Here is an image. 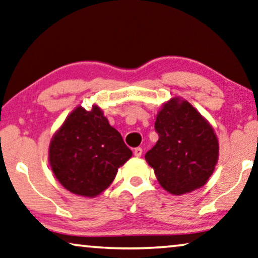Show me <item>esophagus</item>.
Here are the masks:
<instances>
[{
	"mask_svg": "<svg viewBox=\"0 0 258 258\" xmlns=\"http://www.w3.org/2000/svg\"><path fill=\"white\" fill-rule=\"evenodd\" d=\"M134 156H137V157H140L141 155H142V148L141 147H137V148H134Z\"/></svg>",
	"mask_w": 258,
	"mask_h": 258,
	"instance_id": "esophagus-1",
	"label": "esophagus"
}]
</instances>
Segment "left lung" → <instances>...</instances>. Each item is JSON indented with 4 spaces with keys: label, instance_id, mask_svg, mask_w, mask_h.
I'll list each match as a JSON object with an SVG mask.
<instances>
[{
    "label": "left lung",
    "instance_id": "left-lung-1",
    "mask_svg": "<svg viewBox=\"0 0 258 258\" xmlns=\"http://www.w3.org/2000/svg\"><path fill=\"white\" fill-rule=\"evenodd\" d=\"M159 141L146 153L164 190L183 195L203 186L218 161L213 128L189 102L177 98L163 105L156 117Z\"/></svg>",
    "mask_w": 258,
    "mask_h": 258
}]
</instances>
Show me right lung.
Here are the masks:
<instances>
[{"instance_id": "add662e5", "label": "right lung", "mask_w": 258, "mask_h": 258, "mask_svg": "<svg viewBox=\"0 0 258 258\" xmlns=\"http://www.w3.org/2000/svg\"><path fill=\"white\" fill-rule=\"evenodd\" d=\"M48 156L64 189L95 197L112 183L118 168L132 156V151L98 106L91 111L79 106L53 137Z\"/></svg>"}]
</instances>
